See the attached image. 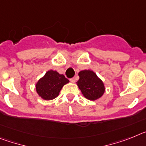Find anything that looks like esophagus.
Returning a JSON list of instances; mask_svg holds the SVG:
<instances>
[{
  "instance_id": "34e87169",
  "label": "esophagus",
  "mask_w": 146,
  "mask_h": 146,
  "mask_svg": "<svg viewBox=\"0 0 146 146\" xmlns=\"http://www.w3.org/2000/svg\"><path fill=\"white\" fill-rule=\"evenodd\" d=\"M70 82H72V83H74V82H76V79H75L74 78H72L70 79Z\"/></svg>"
}]
</instances>
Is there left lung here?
<instances>
[{"mask_svg": "<svg viewBox=\"0 0 146 146\" xmlns=\"http://www.w3.org/2000/svg\"><path fill=\"white\" fill-rule=\"evenodd\" d=\"M78 76L77 85L86 98L95 101L103 96L105 92L104 84L94 72L84 70L78 73Z\"/></svg>", "mask_w": 146, "mask_h": 146, "instance_id": "left-lung-1", "label": "left lung"}]
</instances>
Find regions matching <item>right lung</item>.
I'll list each match as a JSON object with an SVG mask.
<instances>
[{
    "label": "right lung",
    "instance_id": "1",
    "mask_svg": "<svg viewBox=\"0 0 146 146\" xmlns=\"http://www.w3.org/2000/svg\"><path fill=\"white\" fill-rule=\"evenodd\" d=\"M69 82L68 78L56 70H48L36 84L38 95L44 100L54 99L59 94L63 86Z\"/></svg>",
    "mask_w": 146,
    "mask_h": 146
}]
</instances>
